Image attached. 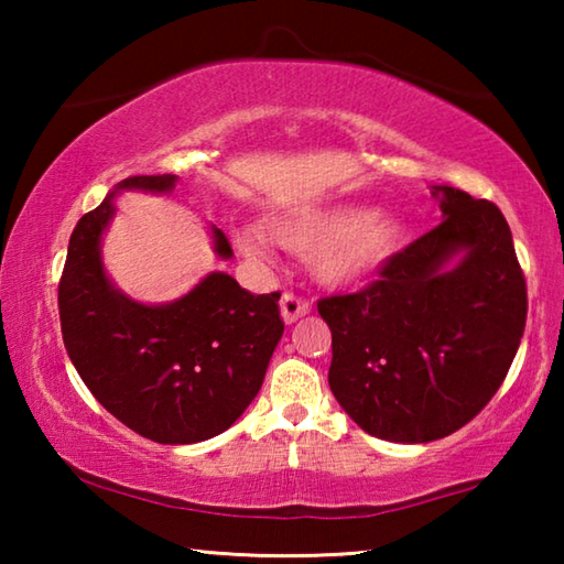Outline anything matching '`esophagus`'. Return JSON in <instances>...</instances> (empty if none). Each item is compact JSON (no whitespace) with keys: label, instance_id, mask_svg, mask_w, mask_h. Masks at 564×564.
<instances>
[{"label":"esophagus","instance_id":"1","mask_svg":"<svg viewBox=\"0 0 564 564\" xmlns=\"http://www.w3.org/2000/svg\"><path fill=\"white\" fill-rule=\"evenodd\" d=\"M305 313H311V303L303 299V295L285 291L281 299V316L285 323H295L299 318H303Z\"/></svg>","mask_w":564,"mask_h":564}]
</instances>
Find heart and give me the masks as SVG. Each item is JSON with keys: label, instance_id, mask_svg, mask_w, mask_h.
Instances as JSON below:
<instances>
[{"label": "heart", "instance_id": "obj_1", "mask_svg": "<svg viewBox=\"0 0 564 564\" xmlns=\"http://www.w3.org/2000/svg\"><path fill=\"white\" fill-rule=\"evenodd\" d=\"M273 238L293 253H316V273L328 285L358 283L393 259L405 243V224L395 216H376L368 206H333L323 212L281 218ZM248 256H263L265 241L253 228L238 231Z\"/></svg>", "mask_w": 564, "mask_h": 564}]
</instances>
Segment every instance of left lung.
<instances>
[{"label": "left lung", "instance_id": "left-lung-1", "mask_svg": "<svg viewBox=\"0 0 564 564\" xmlns=\"http://www.w3.org/2000/svg\"><path fill=\"white\" fill-rule=\"evenodd\" d=\"M443 221L398 251L358 293L318 301L330 328L328 383L362 431L431 443L498 393L528 321L510 226L492 202L435 186ZM455 252L462 263L442 265Z\"/></svg>", "mask_w": 564, "mask_h": 564}]
</instances>
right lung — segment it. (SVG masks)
<instances>
[{"label":"right lung","instance_id":"1","mask_svg":"<svg viewBox=\"0 0 564 564\" xmlns=\"http://www.w3.org/2000/svg\"><path fill=\"white\" fill-rule=\"evenodd\" d=\"M176 176H129L117 188L169 191ZM113 194L84 214L59 279L66 352L91 395L133 433L164 445L202 443L231 427L261 390L283 336L281 293L253 295L212 273L166 305H141L109 283L99 241ZM216 253L231 243L214 228Z\"/></svg>","mask_w":564,"mask_h":564}]
</instances>
